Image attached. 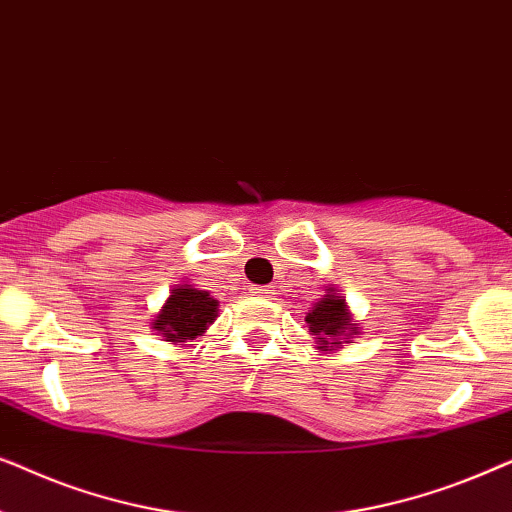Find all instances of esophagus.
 I'll return each instance as SVG.
<instances>
[{"mask_svg": "<svg viewBox=\"0 0 512 512\" xmlns=\"http://www.w3.org/2000/svg\"><path fill=\"white\" fill-rule=\"evenodd\" d=\"M251 296H256V298H265V300H270L272 296H275V291L270 289V286H251Z\"/></svg>", "mask_w": 512, "mask_h": 512, "instance_id": "obj_1", "label": "esophagus"}]
</instances>
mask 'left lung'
I'll list each match as a JSON object with an SVG mask.
<instances>
[{"label": "left lung", "instance_id": "left-lung-1", "mask_svg": "<svg viewBox=\"0 0 512 512\" xmlns=\"http://www.w3.org/2000/svg\"><path fill=\"white\" fill-rule=\"evenodd\" d=\"M305 321L321 352H333L335 347H342V342H349L359 333V326L352 321L345 298L333 286H328L326 296L319 298V303H314Z\"/></svg>", "mask_w": 512, "mask_h": 512}]
</instances>
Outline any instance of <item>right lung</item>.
I'll return each instance as SVG.
<instances>
[{
    "label": "right lung",
    "mask_w": 512,
    "mask_h": 512,
    "mask_svg": "<svg viewBox=\"0 0 512 512\" xmlns=\"http://www.w3.org/2000/svg\"><path fill=\"white\" fill-rule=\"evenodd\" d=\"M219 317V300H214L207 291L193 289L191 284H177L165 300L163 310L151 321V328L163 335L165 342L195 340L214 324Z\"/></svg>",
    "instance_id": "add662e5"
}]
</instances>
